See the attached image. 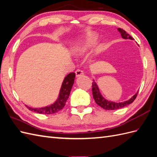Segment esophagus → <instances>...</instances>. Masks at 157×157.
Segmentation results:
<instances>
[{
  "mask_svg": "<svg viewBox=\"0 0 157 157\" xmlns=\"http://www.w3.org/2000/svg\"><path fill=\"white\" fill-rule=\"evenodd\" d=\"M75 74H76V76H77V77H78V76H81L84 74V72L82 70H76L75 71Z\"/></svg>",
  "mask_w": 157,
  "mask_h": 157,
  "instance_id": "1",
  "label": "esophagus"
}]
</instances>
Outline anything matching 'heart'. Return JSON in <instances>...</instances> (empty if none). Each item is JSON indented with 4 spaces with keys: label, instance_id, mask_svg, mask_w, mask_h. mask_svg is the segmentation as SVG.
<instances>
[{
    "label": "heart",
    "instance_id": "heart-1",
    "mask_svg": "<svg viewBox=\"0 0 157 157\" xmlns=\"http://www.w3.org/2000/svg\"><path fill=\"white\" fill-rule=\"evenodd\" d=\"M97 40V36L94 33H89L78 43H76L72 47V51L76 54H81Z\"/></svg>",
    "mask_w": 157,
    "mask_h": 157
}]
</instances>
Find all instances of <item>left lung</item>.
<instances>
[{"mask_svg":"<svg viewBox=\"0 0 157 157\" xmlns=\"http://www.w3.org/2000/svg\"><path fill=\"white\" fill-rule=\"evenodd\" d=\"M118 30L120 32L121 36L123 39H131V40L134 39L131 35H129V34L127 33V32H126L125 30H124L123 29L119 28L118 29ZM92 87H93L92 90H93V98L94 99V101L96 102L98 106H100L101 107L108 110L119 109L124 107V106H127L129 104H131V103H132L135 100V98H136V96H137V94H138V93H136L131 98H130L129 100L127 101H124L123 102H114L106 100L105 98H104L102 97V95L100 93V91H99L98 87L96 82H93Z\"/></svg>","mask_w":157,"mask_h":157,"instance_id":"8db88e82","label":"left lung"}]
</instances>
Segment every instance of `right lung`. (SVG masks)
Returning <instances> with one entry per match:
<instances>
[{
  "instance_id": "right-lung-1",
  "label": "right lung",
  "mask_w": 157,
  "mask_h": 157,
  "mask_svg": "<svg viewBox=\"0 0 157 157\" xmlns=\"http://www.w3.org/2000/svg\"><path fill=\"white\" fill-rule=\"evenodd\" d=\"M75 78V72L69 73L67 75L65 78H64L63 82L62 84V86H61V89L60 90L59 98L54 104H52L48 106H46V107L39 109L31 108L26 105V108H28V109H29L30 110H32L33 112L45 114H52L60 111V110H61L64 108L67 99L68 98V97H69L72 85H73L74 84Z\"/></svg>"
}]
</instances>
